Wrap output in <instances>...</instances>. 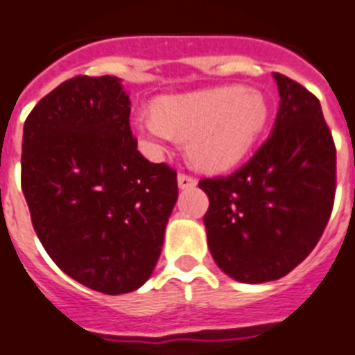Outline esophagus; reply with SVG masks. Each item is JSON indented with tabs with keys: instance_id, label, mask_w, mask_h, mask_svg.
Listing matches in <instances>:
<instances>
[{
	"instance_id": "34e87169",
	"label": "esophagus",
	"mask_w": 355,
	"mask_h": 355,
	"mask_svg": "<svg viewBox=\"0 0 355 355\" xmlns=\"http://www.w3.org/2000/svg\"><path fill=\"white\" fill-rule=\"evenodd\" d=\"M177 182L180 189H189V187L196 186V178H193L191 175H186V173H178Z\"/></svg>"
}]
</instances>
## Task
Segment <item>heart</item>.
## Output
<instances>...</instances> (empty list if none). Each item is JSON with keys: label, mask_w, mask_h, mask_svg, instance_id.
Here are the masks:
<instances>
[{"label": "heart", "mask_w": 355, "mask_h": 355, "mask_svg": "<svg viewBox=\"0 0 355 355\" xmlns=\"http://www.w3.org/2000/svg\"><path fill=\"white\" fill-rule=\"evenodd\" d=\"M269 121V103L256 88L218 86L168 95L153 104V115L133 119V130L159 155L175 137L186 139L187 157L204 171H223L245 157Z\"/></svg>", "instance_id": "heart-1"}]
</instances>
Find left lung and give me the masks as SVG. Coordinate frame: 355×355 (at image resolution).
I'll list each match as a JSON object with an SVG mask.
<instances>
[{
	"label": "left lung",
	"instance_id": "left-lung-1",
	"mask_svg": "<svg viewBox=\"0 0 355 355\" xmlns=\"http://www.w3.org/2000/svg\"><path fill=\"white\" fill-rule=\"evenodd\" d=\"M279 108L272 132L229 177L198 182L209 198L207 247L220 269L242 284L284 278L323 234L336 193V146L320 101L272 73Z\"/></svg>",
	"mask_w": 355,
	"mask_h": 355
}]
</instances>
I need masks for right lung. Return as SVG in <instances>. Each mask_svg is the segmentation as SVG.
Segmentation results:
<instances>
[{
	"label": "right lung",
	"instance_id": "right-lung-1",
	"mask_svg": "<svg viewBox=\"0 0 355 355\" xmlns=\"http://www.w3.org/2000/svg\"><path fill=\"white\" fill-rule=\"evenodd\" d=\"M119 77L79 76L23 128L21 187L44 251L70 278L117 296L150 279L177 204V173L137 150Z\"/></svg>",
	"mask_w": 355,
	"mask_h": 355
}]
</instances>
